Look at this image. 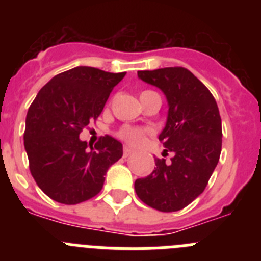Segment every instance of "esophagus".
<instances>
[{
	"label": "esophagus",
	"mask_w": 261,
	"mask_h": 261,
	"mask_svg": "<svg viewBox=\"0 0 261 261\" xmlns=\"http://www.w3.org/2000/svg\"><path fill=\"white\" fill-rule=\"evenodd\" d=\"M130 154H133V149H130L129 146H124V156H129Z\"/></svg>",
	"instance_id": "1"
}]
</instances>
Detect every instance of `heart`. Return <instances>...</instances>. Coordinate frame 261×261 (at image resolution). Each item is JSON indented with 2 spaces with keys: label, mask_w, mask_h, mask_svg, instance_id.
<instances>
[{
  "label": "heart",
  "mask_w": 261,
  "mask_h": 261,
  "mask_svg": "<svg viewBox=\"0 0 261 261\" xmlns=\"http://www.w3.org/2000/svg\"><path fill=\"white\" fill-rule=\"evenodd\" d=\"M146 93V91H145ZM145 136L146 132L141 128H133V126H124L119 130V137L124 141H126L128 144L133 145V146H137V145H141L145 140Z\"/></svg>",
  "instance_id": "1"
}]
</instances>
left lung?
<instances>
[{"label": "left lung", "instance_id": "8db88e82", "mask_svg": "<svg viewBox=\"0 0 261 261\" xmlns=\"http://www.w3.org/2000/svg\"><path fill=\"white\" fill-rule=\"evenodd\" d=\"M138 78L162 90L168 103L166 125L159 141L163 155L154 171L135 181L142 202L159 212H177L204 192L222 146V125L216 99L188 69L175 66L140 70Z\"/></svg>", "mask_w": 261, "mask_h": 261}]
</instances>
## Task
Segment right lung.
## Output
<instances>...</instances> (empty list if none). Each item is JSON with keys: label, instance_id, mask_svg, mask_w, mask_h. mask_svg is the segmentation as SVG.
Listing matches in <instances>:
<instances>
[{"label": "right lung", "instance_id": "add662e5", "mask_svg": "<svg viewBox=\"0 0 261 261\" xmlns=\"http://www.w3.org/2000/svg\"><path fill=\"white\" fill-rule=\"evenodd\" d=\"M125 73L77 66L40 89L26 116L24 149L36 184L52 200L74 205L98 195L123 145L111 136L94 146L80 133L102 114L111 91Z\"/></svg>", "mask_w": 261, "mask_h": 261}]
</instances>
